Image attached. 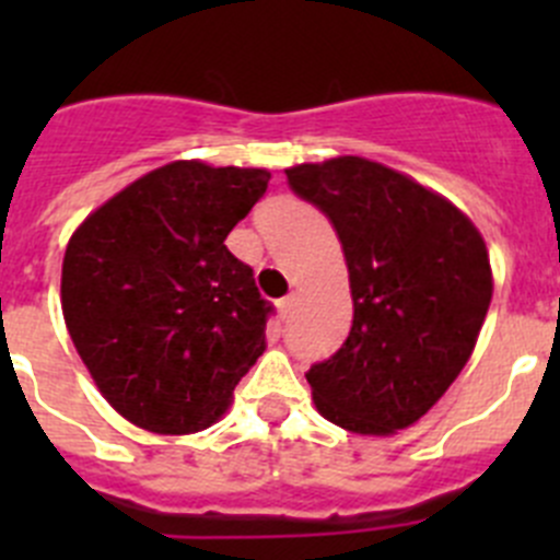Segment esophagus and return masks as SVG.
<instances>
[{"label":"esophagus","mask_w":560,"mask_h":560,"mask_svg":"<svg viewBox=\"0 0 560 560\" xmlns=\"http://www.w3.org/2000/svg\"><path fill=\"white\" fill-rule=\"evenodd\" d=\"M292 312H295V295H287L279 301V314L281 319H290Z\"/></svg>","instance_id":"34e87169"}]
</instances>
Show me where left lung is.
<instances>
[{"mask_svg":"<svg viewBox=\"0 0 560 560\" xmlns=\"http://www.w3.org/2000/svg\"><path fill=\"white\" fill-rule=\"evenodd\" d=\"M290 189L336 228L352 330L306 380L325 420L363 436L409 428L468 363L493 298L471 219L409 175L363 156L287 171Z\"/></svg>","mask_w":560,"mask_h":560,"instance_id":"left-lung-1","label":"left lung"}]
</instances>
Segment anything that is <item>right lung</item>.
<instances>
[{
    "label": "right lung",
    "mask_w": 560,
    "mask_h": 560,
    "mask_svg": "<svg viewBox=\"0 0 560 560\" xmlns=\"http://www.w3.org/2000/svg\"><path fill=\"white\" fill-rule=\"evenodd\" d=\"M262 167L171 162L72 233L61 312L107 404L162 436L206 431L265 352L273 312L224 238L268 189Z\"/></svg>",
    "instance_id": "add662e5"
}]
</instances>
